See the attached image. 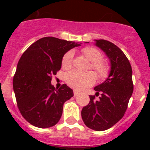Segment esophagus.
<instances>
[{"label": "esophagus", "instance_id": "1", "mask_svg": "<svg viewBox=\"0 0 150 150\" xmlns=\"http://www.w3.org/2000/svg\"><path fill=\"white\" fill-rule=\"evenodd\" d=\"M73 93H74V96H78V95L79 94V92H78V91H76V90H74Z\"/></svg>", "mask_w": 150, "mask_h": 150}]
</instances>
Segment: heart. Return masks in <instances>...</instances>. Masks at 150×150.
Returning a JSON list of instances; mask_svg holds the SVG:
<instances>
[{"mask_svg":"<svg viewBox=\"0 0 150 150\" xmlns=\"http://www.w3.org/2000/svg\"><path fill=\"white\" fill-rule=\"evenodd\" d=\"M81 52L88 61L91 62L89 69L95 71L99 79H106L110 72V66L102 59V53L96 48L92 46L85 47ZM74 51L69 50L64 54L62 59V67L64 69H69L72 67ZM67 84L75 90H82L88 86H92L96 81V75L93 72H79L72 70L68 72L65 75Z\"/></svg>","mask_w":150,"mask_h":150,"instance_id":"obj_1","label":"heart"}]
</instances>
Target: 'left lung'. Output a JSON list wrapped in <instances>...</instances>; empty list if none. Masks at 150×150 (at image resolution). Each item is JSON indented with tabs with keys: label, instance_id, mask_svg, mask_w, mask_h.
Here are the masks:
<instances>
[{
	"label": "left lung",
	"instance_id": "1",
	"mask_svg": "<svg viewBox=\"0 0 150 150\" xmlns=\"http://www.w3.org/2000/svg\"><path fill=\"white\" fill-rule=\"evenodd\" d=\"M111 62V70L103 83L94 88L96 95H90L88 104L83 108L81 116L91 129L105 131L123 117L134 91L132 68L128 58L116 45L106 40H96ZM101 93L99 100L96 96Z\"/></svg>",
	"mask_w": 150,
	"mask_h": 150
}]
</instances>
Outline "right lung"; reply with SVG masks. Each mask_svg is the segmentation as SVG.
Returning <instances> with one entry per match:
<instances>
[{"mask_svg":"<svg viewBox=\"0 0 150 150\" xmlns=\"http://www.w3.org/2000/svg\"><path fill=\"white\" fill-rule=\"evenodd\" d=\"M78 46L73 41L45 37L33 43L21 57L13 88L21 114L34 126L55 125L62 117L64 103L74 96L66 84L55 88L51 81L61 69L64 54Z\"/></svg>","mask_w":150,"mask_h":150,"instance_id":"add662e5","label":"right lung"}]
</instances>
